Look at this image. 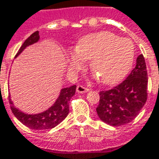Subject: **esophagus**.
<instances>
[{
  "label": "esophagus",
  "mask_w": 159,
  "mask_h": 159,
  "mask_svg": "<svg viewBox=\"0 0 159 159\" xmlns=\"http://www.w3.org/2000/svg\"><path fill=\"white\" fill-rule=\"evenodd\" d=\"M89 91H90V89L84 87L83 85H78L76 88V92L78 93H85V92H88Z\"/></svg>",
  "instance_id": "34e87169"
}]
</instances>
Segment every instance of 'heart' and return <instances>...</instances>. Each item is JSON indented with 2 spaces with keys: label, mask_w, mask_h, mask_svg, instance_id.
Listing matches in <instances>:
<instances>
[{
  "label": "heart",
  "mask_w": 159,
  "mask_h": 159,
  "mask_svg": "<svg viewBox=\"0 0 159 159\" xmlns=\"http://www.w3.org/2000/svg\"><path fill=\"white\" fill-rule=\"evenodd\" d=\"M134 58V43L110 31L86 35L78 42L76 49L69 50L67 59L71 71L82 69L90 60L91 70L104 85L121 80L131 69Z\"/></svg>",
  "instance_id": "heart-1"
}]
</instances>
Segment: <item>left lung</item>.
Wrapping results in <instances>:
<instances>
[{
	"label": "left lung",
	"mask_w": 159,
	"mask_h": 159,
	"mask_svg": "<svg viewBox=\"0 0 159 159\" xmlns=\"http://www.w3.org/2000/svg\"><path fill=\"white\" fill-rule=\"evenodd\" d=\"M147 71L145 58L139 55L135 67L124 81L113 89L99 92L97 113L101 121L111 126L131 122L147 99Z\"/></svg>",
	"instance_id": "obj_1"
}]
</instances>
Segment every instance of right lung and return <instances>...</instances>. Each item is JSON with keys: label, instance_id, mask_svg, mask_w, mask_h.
Listing matches in <instances>:
<instances>
[{"label": "right lung", "instance_id": "add662e5", "mask_svg": "<svg viewBox=\"0 0 159 159\" xmlns=\"http://www.w3.org/2000/svg\"><path fill=\"white\" fill-rule=\"evenodd\" d=\"M39 32L38 31L29 37L24 42L19 51L15 56H18L28 46L36 43L39 41ZM76 85H72L70 87L63 88L61 90L60 95L55 103L48 110L38 114H25L18 110L13 105V101L9 96V103L11 104V110L13 115L19 121L26 126L27 128L35 130H44L55 128L56 126L63 121L69 113V101L71 98L75 94Z\"/></svg>", "mask_w": 159, "mask_h": 159}]
</instances>
